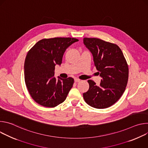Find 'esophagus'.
<instances>
[{
	"label": "esophagus",
	"instance_id": "obj_1",
	"mask_svg": "<svg viewBox=\"0 0 148 148\" xmlns=\"http://www.w3.org/2000/svg\"><path fill=\"white\" fill-rule=\"evenodd\" d=\"M74 81H75V82H78L80 81V79H78V78H75L74 79Z\"/></svg>",
	"mask_w": 148,
	"mask_h": 148
}]
</instances>
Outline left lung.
<instances>
[{
	"mask_svg": "<svg viewBox=\"0 0 148 148\" xmlns=\"http://www.w3.org/2000/svg\"><path fill=\"white\" fill-rule=\"evenodd\" d=\"M90 51L99 76V86L88 80L89 90L83 94L86 102L91 107L103 109L111 107L121 98L127 85L129 69L121 49L116 45L97 38L83 39Z\"/></svg>",
	"mask_w": 148,
	"mask_h": 148,
	"instance_id": "obj_1",
	"label": "left lung"
}]
</instances>
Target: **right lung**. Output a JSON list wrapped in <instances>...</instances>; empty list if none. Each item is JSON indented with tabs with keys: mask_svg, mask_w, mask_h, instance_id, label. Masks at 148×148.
<instances>
[{
	"mask_svg": "<svg viewBox=\"0 0 148 148\" xmlns=\"http://www.w3.org/2000/svg\"><path fill=\"white\" fill-rule=\"evenodd\" d=\"M78 40L55 37L38 41L28 51L25 61V80L29 94L38 104L53 108L65 101L74 79L54 77L56 65L60 66L66 49Z\"/></svg>",
	"mask_w": 148,
	"mask_h": 148,
	"instance_id": "1",
	"label": "right lung"
}]
</instances>
